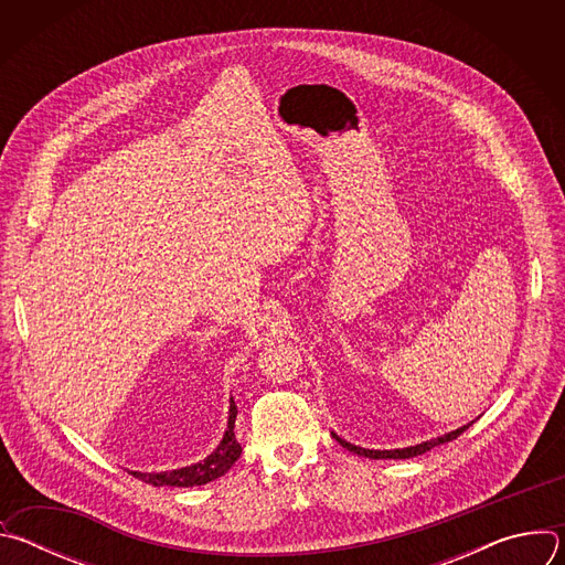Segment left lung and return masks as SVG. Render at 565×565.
<instances>
[{
  "label": "left lung",
  "instance_id": "obj_1",
  "mask_svg": "<svg viewBox=\"0 0 565 565\" xmlns=\"http://www.w3.org/2000/svg\"><path fill=\"white\" fill-rule=\"evenodd\" d=\"M469 425H473V420L467 423V425H462V427H458V429H454V431H449V434H443V436H438V438H429V440H425V443H420V445L402 447V449H364V447L351 445L349 440L340 438L335 431H331V434H333V438H335L344 449H349V451H353V454H358V456H364V458H371V460H380V458H393V460L397 458V460H399V458L420 456V454H425V451H429V449H434V447H438V445H445V443L458 438Z\"/></svg>",
  "mask_w": 565,
  "mask_h": 565
}]
</instances>
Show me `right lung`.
Instances as JSON below:
<instances>
[{
    "instance_id": "obj_1",
    "label": "right lung",
    "mask_w": 565,
    "mask_h": 565,
    "mask_svg": "<svg viewBox=\"0 0 565 565\" xmlns=\"http://www.w3.org/2000/svg\"><path fill=\"white\" fill-rule=\"evenodd\" d=\"M234 420H236V405L234 399L230 397V412H227V429L221 438V443L216 445V449L205 456L199 462H192L188 467H179V469H170V471H134L127 469L134 478L149 482L153 488H196V486H205V482L223 476L241 456V445L234 438Z\"/></svg>"
}]
</instances>
